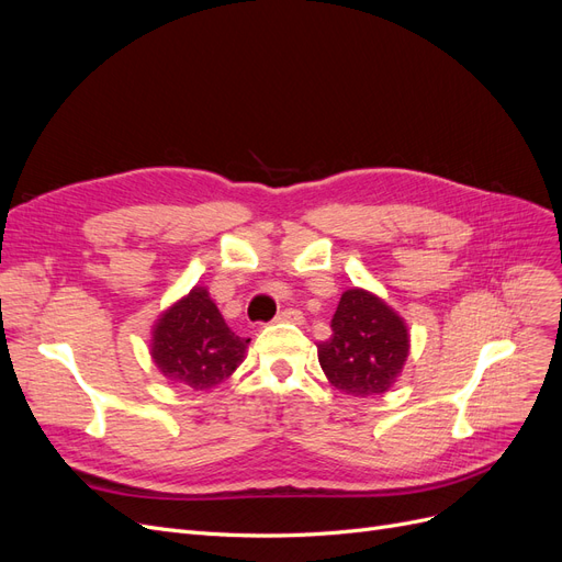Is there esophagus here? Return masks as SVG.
I'll return each instance as SVG.
<instances>
[{
	"label": "esophagus",
	"instance_id": "1",
	"mask_svg": "<svg viewBox=\"0 0 562 562\" xmlns=\"http://www.w3.org/2000/svg\"><path fill=\"white\" fill-rule=\"evenodd\" d=\"M302 312H297V310H293V307H288V310H283V312H279V316H277V321L279 323H302Z\"/></svg>",
	"mask_w": 562,
	"mask_h": 562
}]
</instances>
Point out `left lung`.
Listing matches in <instances>:
<instances>
[{
  "mask_svg": "<svg viewBox=\"0 0 562 562\" xmlns=\"http://www.w3.org/2000/svg\"><path fill=\"white\" fill-rule=\"evenodd\" d=\"M333 335L318 342L328 382L349 396H380L396 382L411 351L405 321L384 300L349 288L330 321Z\"/></svg>",
  "mask_w": 562,
  "mask_h": 562,
  "instance_id": "obj_1",
  "label": "left lung"
}]
</instances>
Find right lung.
Wrapping results in <instances>:
<instances>
[{"instance_id":"add662e5","label":"right lung","mask_w":562,"mask_h":562,"mask_svg":"<svg viewBox=\"0 0 562 562\" xmlns=\"http://www.w3.org/2000/svg\"><path fill=\"white\" fill-rule=\"evenodd\" d=\"M248 342L232 333L206 288L194 285L157 321L151 359L171 384L209 391L239 368Z\"/></svg>"}]
</instances>
